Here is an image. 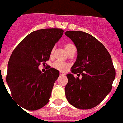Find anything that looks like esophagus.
Segmentation results:
<instances>
[{
	"instance_id": "esophagus-1",
	"label": "esophagus",
	"mask_w": 123,
	"mask_h": 123,
	"mask_svg": "<svg viewBox=\"0 0 123 123\" xmlns=\"http://www.w3.org/2000/svg\"><path fill=\"white\" fill-rule=\"evenodd\" d=\"M65 74H66L64 73V72H60V75H65Z\"/></svg>"
}]
</instances>
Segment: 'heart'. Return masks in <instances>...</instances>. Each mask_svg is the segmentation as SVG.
Segmentation results:
<instances>
[{"mask_svg":"<svg viewBox=\"0 0 123 123\" xmlns=\"http://www.w3.org/2000/svg\"><path fill=\"white\" fill-rule=\"evenodd\" d=\"M64 47L65 49H66V51L68 52V53L69 54V55H70L73 51H75V50H76V48H75V45L73 44L72 43H67V44H65ZM54 51H55V48H53L51 51V53H50L51 56H52L53 55ZM52 67L55 69L60 70V71L64 72L68 67V64L67 63L62 62H60V61L57 60L53 63Z\"/></svg>","mask_w":123,"mask_h":123,"instance_id":"obj_1","label":"heart"}]
</instances>
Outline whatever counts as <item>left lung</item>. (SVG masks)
<instances>
[{"instance_id":"8db88e82","label":"left lung","mask_w":123,"mask_h":123,"mask_svg":"<svg viewBox=\"0 0 123 123\" xmlns=\"http://www.w3.org/2000/svg\"><path fill=\"white\" fill-rule=\"evenodd\" d=\"M65 35L75 44L77 58L67 74V100L80 109H89L100 104L111 91L116 70L105 46L93 35L81 31H67ZM80 76V78L79 77Z\"/></svg>"}]
</instances>
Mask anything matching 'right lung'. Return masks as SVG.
Wrapping results in <instances>:
<instances>
[{
	"instance_id": "obj_1",
	"label": "right lung",
	"mask_w": 123,
	"mask_h": 123,
	"mask_svg": "<svg viewBox=\"0 0 123 123\" xmlns=\"http://www.w3.org/2000/svg\"><path fill=\"white\" fill-rule=\"evenodd\" d=\"M63 32L61 28H44L32 32L12 53L6 81L12 98L25 109H39L49 100L59 71L49 67L42 73L38 67L49 60L51 51Z\"/></svg>"
}]
</instances>
